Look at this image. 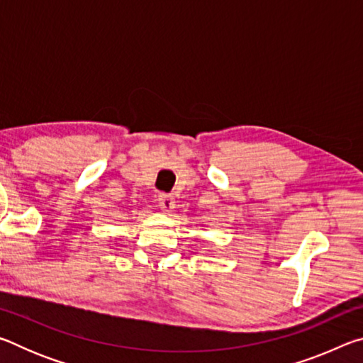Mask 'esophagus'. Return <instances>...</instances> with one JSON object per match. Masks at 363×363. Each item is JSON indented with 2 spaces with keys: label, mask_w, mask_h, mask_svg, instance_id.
I'll return each instance as SVG.
<instances>
[{
  "label": "esophagus",
  "mask_w": 363,
  "mask_h": 363,
  "mask_svg": "<svg viewBox=\"0 0 363 363\" xmlns=\"http://www.w3.org/2000/svg\"><path fill=\"white\" fill-rule=\"evenodd\" d=\"M157 201H158V206L162 208L163 211H173V208H174V199L171 195H167V194H160L158 195V199H157Z\"/></svg>",
  "instance_id": "esophagus-1"
}]
</instances>
